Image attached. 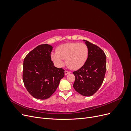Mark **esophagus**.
Wrapping results in <instances>:
<instances>
[{"instance_id": "esophagus-1", "label": "esophagus", "mask_w": 131, "mask_h": 131, "mask_svg": "<svg viewBox=\"0 0 131 131\" xmlns=\"http://www.w3.org/2000/svg\"><path fill=\"white\" fill-rule=\"evenodd\" d=\"M70 73H71L70 72H68V71H67V70H65V71H64V74H65V75H68V74H70Z\"/></svg>"}]
</instances>
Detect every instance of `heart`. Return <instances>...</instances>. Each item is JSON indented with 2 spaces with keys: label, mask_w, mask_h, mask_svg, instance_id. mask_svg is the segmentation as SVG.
<instances>
[{
  "label": "heart",
  "mask_w": 131,
  "mask_h": 131,
  "mask_svg": "<svg viewBox=\"0 0 131 131\" xmlns=\"http://www.w3.org/2000/svg\"><path fill=\"white\" fill-rule=\"evenodd\" d=\"M89 56L88 47L85 43L68 42L59 45L57 52L51 54V60L57 67L64 65V59L69 68L77 70L85 64Z\"/></svg>",
  "instance_id": "obj_1"
}]
</instances>
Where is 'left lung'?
<instances>
[{
  "label": "left lung",
  "mask_w": 131,
  "mask_h": 131,
  "mask_svg": "<svg viewBox=\"0 0 131 131\" xmlns=\"http://www.w3.org/2000/svg\"><path fill=\"white\" fill-rule=\"evenodd\" d=\"M89 49V56L85 64L73 72L75 80L73 88L84 96L96 93L103 82L106 69V56L100 47L83 40Z\"/></svg>",
  "instance_id": "8db88e82"
}]
</instances>
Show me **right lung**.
I'll list each match as a JSON object with an SVG mask.
<instances>
[{
    "label": "right lung",
    "instance_id": "add662e5",
    "mask_svg": "<svg viewBox=\"0 0 131 131\" xmlns=\"http://www.w3.org/2000/svg\"><path fill=\"white\" fill-rule=\"evenodd\" d=\"M52 49L49 44L39 45L28 53L23 61V83L28 92L39 100L51 97L64 76V70L56 68L51 61Z\"/></svg>",
    "mask_w": 131,
    "mask_h": 131
}]
</instances>
